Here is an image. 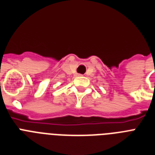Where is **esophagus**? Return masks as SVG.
Returning <instances> with one entry per match:
<instances>
[{
  "label": "esophagus",
  "instance_id": "esophagus-1",
  "mask_svg": "<svg viewBox=\"0 0 155 155\" xmlns=\"http://www.w3.org/2000/svg\"><path fill=\"white\" fill-rule=\"evenodd\" d=\"M81 74H78V76H81Z\"/></svg>",
  "mask_w": 155,
  "mask_h": 155
}]
</instances>
